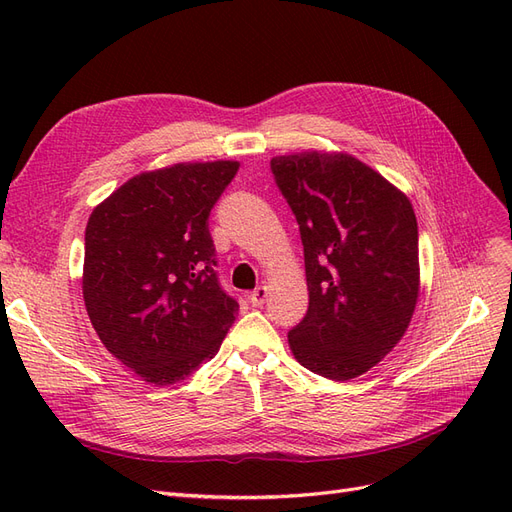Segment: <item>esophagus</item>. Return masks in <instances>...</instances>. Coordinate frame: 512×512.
I'll list each match as a JSON object with an SVG mask.
<instances>
[{
    "label": "esophagus",
    "instance_id": "1",
    "mask_svg": "<svg viewBox=\"0 0 512 512\" xmlns=\"http://www.w3.org/2000/svg\"><path fill=\"white\" fill-rule=\"evenodd\" d=\"M267 297H269V288L258 286L256 290L250 292V303H252V307H262V305H265Z\"/></svg>",
    "mask_w": 512,
    "mask_h": 512
}]
</instances>
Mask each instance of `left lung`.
Wrapping results in <instances>:
<instances>
[{"instance_id": "8db88e82", "label": "left lung", "mask_w": 512, "mask_h": 512, "mask_svg": "<svg viewBox=\"0 0 512 512\" xmlns=\"http://www.w3.org/2000/svg\"><path fill=\"white\" fill-rule=\"evenodd\" d=\"M271 170L301 230L309 290L290 350L318 376L352 380L378 365L412 320L421 288L412 203L348 153L277 156Z\"/></svg>"}]
</instances>
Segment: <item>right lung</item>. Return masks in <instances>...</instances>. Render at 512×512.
<instances>
[{
	"instance_id": "1",
	"label": "right lung",
	"mask_w": 512,
	"mask_h": 512,
	"mask_svg": "<svg viewBox=\"0 0 512 512\" xmlns=\"http://www.w3.org/2000/svg\"><path fill=\"white\" fill-rule=\"evenodd\" d=\"M239 162H179L141 173L91 211L83 299L104 348L168 386L220 350L239 312L215 275L209 213Z\"/></svg>"
}]
</instances>
